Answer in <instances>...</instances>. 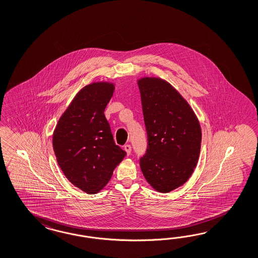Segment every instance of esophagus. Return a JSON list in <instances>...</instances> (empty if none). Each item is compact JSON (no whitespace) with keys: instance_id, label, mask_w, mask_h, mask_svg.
Segmentation results:
<instances>
[{"instance_id":"esophagus-1","label":"esophagus","mask_w":258,"mask_h":258,"mask_svg":"<svg viewBox=\"0 0 258 258\" xmlns=\"http://www.w3.org/2000/svg\"><path fill=\"white\" fill-rule=\"evenodd\" d=\"M124 149H125L126 155H131L132 153V146L131 145H125L124 146Z\"/></svg>"}]
</instances>
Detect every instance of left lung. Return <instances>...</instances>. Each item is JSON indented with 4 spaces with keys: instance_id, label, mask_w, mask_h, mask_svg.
I'll use <instances>...</instances> for the list:
<instances>
[{
    "instance_id": "1",
    "label": "left lung",
    "mask_w": 258,
    "mask_h": 258,
    "mask_svg": "<svg viewBox=\"0 0 258 258\" xmlns=\"http://www.w3.org/2000/svg\"><path fill=\"white\" fill-rule=\"evenodd\" d=\"M138 85L147 133L140 166L147 182L166 194L182 186L196 167L201 127L188 102L167 82L143 78Z\"/></svg>"
}]
</instances>
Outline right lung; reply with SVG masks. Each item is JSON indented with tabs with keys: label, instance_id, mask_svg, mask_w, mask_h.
<instances>
[{
	"label": "right lung",
	"instance_id": "right-lung-1",
	"mask_svg": "<svg viewBox=\"0 0 258 258\" xmlns=\"http://www.w3.org/2000/svg\"><path fill=\"white\" fill-rule=\"evenodd\" d=\"M113 89L109 83L86 85L59 119L53 133V150L61 170L77 188L90 195L104 188L126 155L115 145L104 115Z\"/></svg>",
	"mask_w": 258,
	"mask_h": 258
}]
</instances>
